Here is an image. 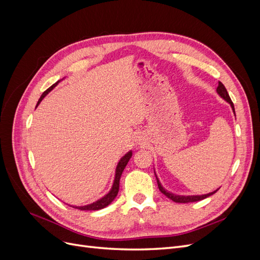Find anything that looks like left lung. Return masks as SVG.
<instances>
[{"mask_svg": "<svg viewBox=\"0 0 260 260\" xmlns=\"http://www.w3.org/2000/svg\"><path fill=\"white\" fill-rule=\"evenodd\" d=\"M217 92H218V94H219L220 96H221L223 100H225V101L228 102V103H229V104L231 105V107H232V111H233V113H234V115H235L234 105H233L232 101H231V99H230V96H229V93H228V91H226V89H225V86H224L221 82H220V81H219L218 86H217ZM154 172H155V171H154ZM155 176H156V175H155ZM156 180H157V184H158L159 191H160L164 195H166L168 199H170L171 201H174V202H176V203H192V202H199V201H202V200H204V199L208 198V196H210V195H212V194L217 192V190H216V191H214V192L208 193V194H205V195L180 196V195H175V194H172V193H169L168 191L165 190V188L161 186V184H160V182H159L158 178L156 177Z\"/></svg>", "mask_w": 260, "mask_h": 260, "instance_id": "8db88e82", "label": "left lung"}]
</instances>
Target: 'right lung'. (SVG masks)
Instances as JSON below:
<instances>
[{
	"label": "right lung",
	"instance_id": "right-lung-1",
	"mask_svg": "<svg viewBox=\"0 0 260 260\" xmlns=\"http://www.w3.org/2000/svg\"><path fill=\"white\" fill-rule=\"evenodd\" d=\"M58 82H59V80H58L57 82H55L53 85L50 86V88H49L48 90L44 91V92L42 93L41 98L39 99V101H38L37 106L41 103V101L43 100V98H44V96L46 95V94H48L50 91H52V90L55 88V86L57 85ZM131 156H132V152L130 151V152H128L127 154H125V155L122 157V158L119 160V162H118L117 168H116V175H115V180H114L113 187H112V190L109 191V193H107V194L104 196V198H102L101 200L96 201L95 203L90 204V205L81 206V207H77V206H73V207H75V208H77V209H80V210H99V209H102V208H104V207L108 206L109 204H111V203L114 201V199L117 196L118 191H119V180H120V177H121V174H122L123 169L125 168V166H127V164H128L129 159L131 158Z\"/></svg>",
	"mask_w": 260,
	"mask_h": 260
}]
</instances>
